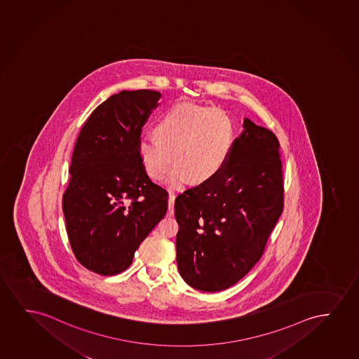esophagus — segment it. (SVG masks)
<instances>
[{
  "label": "esophagus",
  "instance_id": "obj_1",
  "mask_svg": "<svg viewBox=\"0 0 359 359\" xmlns=\"http://www.w3.org/2000/svg\"><path fill=\"white\" fill-rule=\"evenodd\" d=\"M174 201H175V195L172 192H169V196H168V212L169 215L174 213Z\"/></svg>",
  "mask_w": 359,
  "mask_h": 359
}]
</instances>
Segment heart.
Here are the masks:
<instances>
[{"label":"heart","instance_id":"b5f03b06","mask_svg":"<svg viewBox=\"0 0 359 359\" xmlns=\"http://www.w3.org/2000/svg\"><path fill=\"white\" fill-rule=\"evenodd\" d=\"M154 135L138 140V156L144 170L158 182L174 163L177 167L169 180L180 187L187 179L207 182L221 172L233 148L234 128L219 109L179 104L158 120Z\"/></svg>","mask_w":359,"mask_h":359}]
</instances>
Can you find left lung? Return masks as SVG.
I'll list each match as a JSON object with an SVG mask.
<instances>
[{"mask_svg": "<svg viewBox=\"0 0 359 359\" xmlns=\"http://www.w3.org/2000/svg\"><path fill=\"white\" fill-rule=\"evenodd\" d=\"M221 172L175 200L177 269L187 285L219 292L260 260L283 212L280 142L244 118Z\"/></svg>", "mask_w": 359, "mask_h": 359, "instance_id": "left-lung-1", "label": "left lung"}]
</instances>
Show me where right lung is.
<instances>
[{
  "instance_id": "1",
  "label": "right lung",
  "mask_w": 359,
  "mask_h": 359,
  "mask_svg": "<svg viewBox=\"0 0 359 359\" xmlns=\"http://www.w3.org/2000/svg\"><path fill=\"white\" fill-rule=\"evenodd\" d=\"M161 93L123 90L94 109L79 133L62 196L76 259L87 270L113 276L165 216L168 192L149 179L137 142Z\"/></svg>"
}]
</instances>
